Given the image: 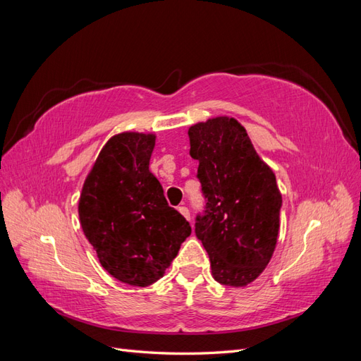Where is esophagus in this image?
<instances>
[{
    "label": "esophagus",
    "mask_w": 361,
    "mask_h": 361,
    "mask_svg": "<svg viewBox=\"0 0 361 361\" xmlns=\"http://www.w3.org/2000/svg\"><path fill=\"white\" fill-rule=\"evenodd\" d=\"M178 211H179L185 218H187L188 221L191 220V215H190V211H188V207H187V206H179V207H178Z\"/></svg>",
    "instance_id": "esophagus-1"
}]
</instances>
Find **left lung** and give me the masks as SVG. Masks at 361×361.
Returning <instances> with one entry per match:
<instances>
[{
    "label": "left lung",
    "instance_id": "8db88e82",
    "mask_svg": "<svg viewBox=\"0 0 361 361\" xmlns=\"http://www.w3.org/2000/svg\"><path fill=\"white\" fill-rule=\"evenodd\" d=\"M188 137L206 202L195 216V236L218 283L247 286L267 268L277 244L281 194L276 176L232 117L192 125Z\"/></svg>",
    "mask_w": 361,
    "mask_h": 361
}]
</instances>
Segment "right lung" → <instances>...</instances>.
<instances>
[{"label":"right lung","mask_w":361,"mask_h":361,"mask_svg":"<svg viewBox=\"0 0 361 361\" xmlns=\"http://www.w3.org/2000/svg\"><path fill=\"white\" fill-rule=\"evenodd\" d=\"M154 134L122 133L102 147L87 176L78 204L82 232L101 265L130 286L159 280L191 226L169 206L150 173Z\"/></svg>","instance_id":"obj_1"}]
</instances>
